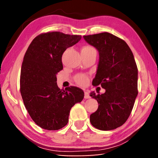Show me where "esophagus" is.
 Masks as SVG:
<instances>
[{
  "label": "esophagus",
  "mask_w": 158,
  "mask_h": 158,
  "mask_svg": "<svg viewBox=\"0 0 158 158\" xmlns=\"http://www.w3.org/2000/svg\"><path fill=\"white\" fill-rule=\"evenodd\" d=\"M90 95H89V92L88 91H84V98L85 99H89V98H90Z\"/></svg>",
  "instance_id": "34e87169"
}]
</instances>
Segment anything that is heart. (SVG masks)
I'll return each mask as SVG.
<instances>
[{
    "label": "heart",
    "instance_id": "heart-1",
    "mask_svg": "<svg viewBox=\"0 0 158 158\" xmlns=\"http://www.w3.org/2000/svg\"><path fill=\"white\" fill-rule=\"evenodd\" d=\"M81 53H89V52H96L94 48L89 45H85L81 48ZM75 81L80 85H85L88 82V77L85 74H79L76 76Z\"/></svg>",
    "mask_w": 158,
    "mask_h": 158
}]
</instances>
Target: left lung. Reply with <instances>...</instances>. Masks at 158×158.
Masks as SVG:
<instances>
[{
	"mask_svg": "<svg viewBox=\"0 0 158 158\" xmlns=\"http://www.w3.org/2000/svg\"><path fill=\"white\" fill-rule=\"evenodd\" d=\"M84 38L99 52L92 84L106 90L101 95L90 93L99 105L90 116V123L100 130L116 129L129 118L138 94V69L133 53L123 40L106 32Z\"/></svg>",
	"mask_w": 158,
	"mask_h": 158,
	"instance_id": "obj_1",
	"label": "left lung"
}]
</instances>
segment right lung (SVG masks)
I'll use <instances>...</instances> for the list:
<instances>
[{"instance_id": "add662e5", "label": "right lung", "mask_w": 158, "mask_h": 158, "mask_svg": "<svg viewBox=\"0 0 158 158\" xmlns=\"http://www.w3.org/2000/svg\"><path fill=\"white\" fill-rule=\"evenodd\" d=\"M81 38L58 31L40 34L23 57L21 95L31 118L43 129L58 130L65 127L71 108L84 99V93L79 88L60 89L56 83V74L63 68V53Z\"/></svg>"}]
</instances>
